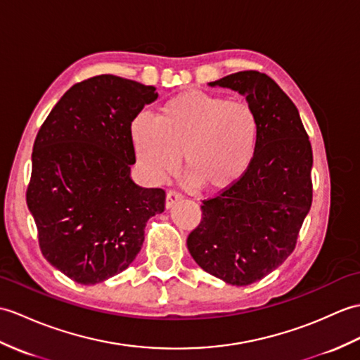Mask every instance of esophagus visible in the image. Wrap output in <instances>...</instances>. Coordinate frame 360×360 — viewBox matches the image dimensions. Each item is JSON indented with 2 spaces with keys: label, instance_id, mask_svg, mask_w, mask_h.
<instances>
[{
  "label": "esophagus",
  "instance_id": "34e87169",
  "mask_svg": "<svg viewBox=\"0 0 360 360\" xmlns=\"http://www.w3.org/2000/svg\"><path fill=\"white\" fill-rule=\"evenodd\" d=\"M182 199V195L179 193V191H176V190H170V191H167V196H165V207L167 208H170V207H173L174 204L178 202V200H181Z\"/></svg>",
  "mask_w": 360,
  "mask_h": 360
}]
</instances>
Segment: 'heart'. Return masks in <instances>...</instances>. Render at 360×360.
<instances>
[{
	"instance_id": "obj_1",
	"label": "heart",
	"mask_w": 360,
	"mask_h": 360,
	"mask_svg": "<svg viewBox=\"0 0 360 360\" xmlns=\"http://www.w3.org/2000/svg\"><path fill=\"white\" fill-rule=\"evenodd\" d=\"M259 135L253 107L204 91L169 99L155 121L136 118L131 144L142 173L160 182L178 170L181 155L191 182L208 190L236 184L252 164Z\"/></svg>"
}]
</instances>
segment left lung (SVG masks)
Here are the masks:
<instances>
[{
	"instance_id": "8db88e82",
	"label": "left lung",
	"mask_w": 360,
	"mask_h": 360,
	"mask_svg": "<svg viewBox=\"0 0 360 360\" xmlns=\"http://www.w3.org/2000/svg\"><path fill=\"white\" fill-rule=\"evenodd\" d=\"M210 86L247 98L259 122L257 146L244 176L202 200L187 247L204 271L242 287L293 253L313 200V150L296 105L269 75L244 70Z\"/></svg>"
}]
</instances>
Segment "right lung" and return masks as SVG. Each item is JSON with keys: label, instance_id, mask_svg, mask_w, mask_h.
<instances>
[{"label": "right lung", "instance_id": "1", "mask_svg": "<svg viewBox=\"0 0 360 360\" xmlns=\"http://www.w3.org/2000/svg\"><path fill=\"white\" fill-rule=\"evenodd\" d=\"M153 86L98 75L72 86L41 125L27 207L41 253L67 278L94 285L124 271L144 242L162 188L130 179L131 122L158 98Z\"/></svg>", "mask_w": 360, "mask_h": 360}]
</instances>
